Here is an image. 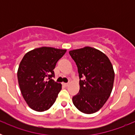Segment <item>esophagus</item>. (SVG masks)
I'll use <instances>...</instances> for the list:
<instances>
[{"instance_id": "esophagus-1", "label": "esophagus", "mask_w": 135, "mask_h": 135, "mask_svg": "<svg viewBox=\"0 0 135 135\" xmlns=\"http://www.w3.org/2000/svg\"><path fill=\"white\" fill-rule=\"evenodd\" d=\"M62 84H63V86H64L65 87L68 86V85H69L68 83H65V82H63V83H62Z\"/></svg>"}]
</instances>
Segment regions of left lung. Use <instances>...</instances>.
I'll return each mask as SVG.
<instances>
[{
  "instance_id": "obj_1",
  "label": "left lung",
  "mask_w": 135,
  "mask_h": 135,
  "mask_svg": "<svg viewBox=\"0 0 135 135\" xmlns=\"http://www.w3.org/2000/svg\"><path fill=\"white\" fill-rule=\"evenodd\" d=\"M78 67L79 93L72 98L76 108L86 114L99 110L108 101L113 89L115 73L105 53L90 46L69 51Z\"/></svg>"
}]
</instances>
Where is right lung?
Masks as SVG:
<instances>
[{"label": "right lung", "mask_w": 135, "mask_h": 135, "mask_svg": "<svg viewBox=\"0 0 135 135\" xmlns=\"http://www.w3.org/2000/svg\"><path fill=\"white\" fill-rule=\"evenodd\" d=\"M66 49L42 46L27 52L17 70V79L23 99L36 112L48 110L55 102L61 84L51 79L53 70ZM49 78V80H47Z\"/></svg>", "instance_id": "1"}]
</instances>
